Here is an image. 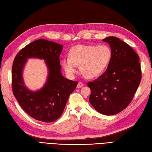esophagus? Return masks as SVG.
<instances>
[{"label":"esophagus","mask_w":152,"mask_h":152,"mask_svg":"<svg viewBox=\"0 0 152 152\" xmlns=\"http://www.w3.org/2000/svg\"><path fill=\"white\" fill-rule=\"evenodd\" d=\"M84 86V83H82V82H80V81H79V83H78V85H77V88H81V87H83Z\"/></svg>","instance_id":"esophagus-1"}]
</instances>
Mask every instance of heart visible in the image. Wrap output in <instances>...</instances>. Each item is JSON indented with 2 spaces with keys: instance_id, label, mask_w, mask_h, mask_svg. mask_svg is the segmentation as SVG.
<instances>
[{
  "instance_id": "obj_1",
  "label": "heart",
  "mask_w": 152,
  "mask_h": 152,
  "mask_svg": "<svg viewBox=\"0 0 152 152\" xmlns=\"http://www.w3.org/2000/svg\"><path fill=\"white\" fill-rule=\"evenodd\" d=\"M113 56L112 50L109 46L76 45L70 51V57L62 60L66 72L72 75L80 66V72L87 79H93L104 72L109 66Z\"/></svg>"
}]
</instances>
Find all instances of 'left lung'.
<instances>
[{"instance_id":"8db88e82","label":"left lung","mask_w":152,"mask_h":152,"mask_svg":"<svg viewBox=\"0 0 152 152\" xmlns=\"http://www.w3.org/2000/svg\"><path fill=\"white\" fill-rule=\"evenodd\" d=\"M103 41L109 44L113 56L104 73L87 84L89 101L97 112L110 116L129 105L139 87L142 72L139 57L131 47L116 37Z\"/></svg>"}]
</instances>
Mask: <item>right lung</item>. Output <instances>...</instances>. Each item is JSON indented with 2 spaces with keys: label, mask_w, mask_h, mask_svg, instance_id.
<instances>
[{
  "label": "right lung",
  "mask_w": 152,
  "mask_h": 152,
  "mask_svg": "<svg viewBox=\"0 0 152 152\" xmlns=\"http://www.w3.org/2000/svg\"><path fill=\"white\" fill-rule=\"evenodd\" d=\"M62 45L44 39L29 43L17 54L12 70L13 94L20 106L30 116L43 122H52L62 115L69 98L78 84L61 74L60 55ZM42 58L49 69L47 83L42 88L32 92L26 88L22 71L28 58Z\"/></svg>",
  "instance_id": "1"
}]
</instances>
